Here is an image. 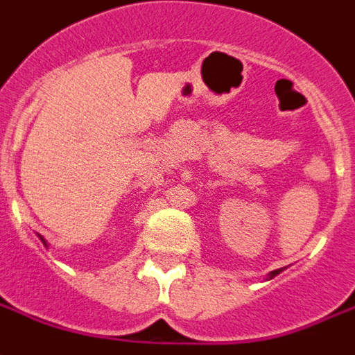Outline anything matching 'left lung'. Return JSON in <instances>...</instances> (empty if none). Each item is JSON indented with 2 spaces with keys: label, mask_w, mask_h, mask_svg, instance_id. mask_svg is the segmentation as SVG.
Here are the masks:
<instances>
[{
  "label": "left lung",
  "mask_w": 355,
  "mask_h": 355,
  "mask_svg": "<svg viewBox=\"0 0 355 355\" xmlns=\"http://www.w3.org/2000/svg\"><path fill=\"white\" fill-rule=\"evenodd\" d=\"M281 271H282V269H275V271H271V273H269V279H273L275 275H279Z\"/></svg>",
  "instance_id": "1"
}]
</instances>
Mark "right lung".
Returning a JSON list of instances; mask_svg holds the SVG:
<instances>
[{"label": "right lung", "mask_w": 355, "mask_h": 355, "mask_svg": "<svg viewBox=\"0 0 355 355\" xmlns=\"http://www.w3.org/2000/svg\"><path fill=\"white\" fill-rule=\"evenodd\" d=\"M39 238H41V236H39ZM41 241L44 243V247H46V241H44V238H41Z\"/></svg>", "instance_id": "obj_1"}]
</instances>
